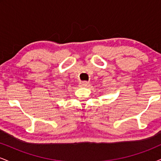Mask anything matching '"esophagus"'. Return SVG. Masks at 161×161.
I'll return each mask as SVG.
<instances>
[{
	"instance_id": "esophagus-1",
	"label": "esophagus",
	"mask_w": 161,
	"mask_h": 161,
	"mask_svg": "<svg viewBox=\"0 0 161 161\" xmlns=\"http://www.w3.org/2000/svg\"><path fill=\"white\" fill-rule=\"evenodd\" d=\"M80 85H81V86H82V87H87V86H89V82L84 81V82H81Z\"/></svg>"
}]
</instances>
